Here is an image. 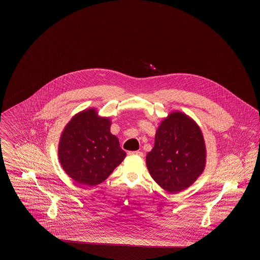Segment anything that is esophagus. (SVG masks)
Returning <instances> with one entry per match:
<instances>
[{"label":"esophagus","mask_w":260,"mask_h":260,"mask_svg":"<svg viewBox=\"0 0 260 260\" xmlns=\"http://www.w3.org/2000/svg\"><path fill=\"white\" fill-rule=\"evenodd\" d=\"M127 155L128 156H137V157H142L143 156V153L140 152V151H129L127 152Z\"/></svg>","instance_id":"1"}]
</instances>
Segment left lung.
I'll list each match as a JSON object with an SVG mask.
<instances>
[{
	"label": "left lung",
	"mask_w": 260,
	"mask_h": 260,
	"mask_svg": "<svg viewBox=\"0 0 260 260\" xmlns=\"http://www.w3.org/2000/svg\"><path fill=\"white\" fill-rule=\"evenodd\" d=\"M146 164L152 178L166 191L178 193L189 187L206 164L200 127L184 114L172 113L158 128Z\"/></svg>",
	"instance_id": "1"
}]
</instances>
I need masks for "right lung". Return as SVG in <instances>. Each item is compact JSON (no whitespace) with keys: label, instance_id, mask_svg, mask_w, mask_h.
Returning <instances> with one entry per match:
<instances>
[{"label":"right lung","instance_id":"1","mask_svg":"<svg viewBox=\"0 0 260 260\" xmlns=\"http://www.w3.org/2000/svg\"><path fill=\"white\" fill-rule=\"evenodd\" d=\"M111 122L99 118L94 109L81 112L65 126L58 149L63 170L77 183L103 182L123 161L125 152L110 133Z\"/></svg>","mask_w":260,"mask_h":260}]
</instances>
